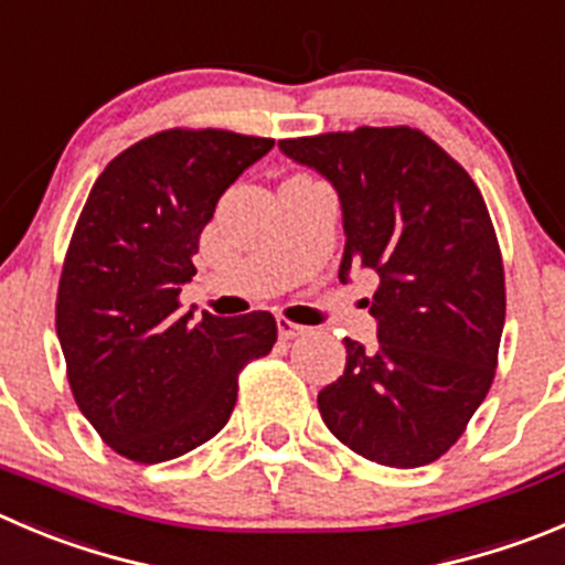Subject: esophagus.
I'll use <instances>...</instances> for the list:
<instances>
[{"label": "esophagus", "mask_w": 565, "mask_h": 565, "mask_svg": "<svg viewBox=\"0 0 565 565\" xmlns=\"http://www.w3.org/2000/svg\"><path fill=\"white\" fill-rule=\"evenodd\" d=\"M277 332H279V338H282V341H291V338L305 335V332H308V327L294 324V321H288V319H279L277 321Z\"/></svg>", "instance_id": "34e87169"}]
</instances>
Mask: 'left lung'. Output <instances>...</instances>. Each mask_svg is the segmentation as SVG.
<instances>
[{"instance_id": "left-lung-1", "label": "left lung", "mask_w": 565, "mask_h": 565, "mask_svg": "<svg viewBox=\"0 0 565 565\" xmlns=\"http://www.w3.org/2000/svg\"><path fill=\"white\" fill-rule=\"evenodd\" d=\"M341 202L338 279L374 271L377 343L343 338L347 369L319 394L341 444L416 469L463 435L491 388L504 327V271L491 216L466 174L411 127H360L277 143Z\"/></svg>"}]
</instances>
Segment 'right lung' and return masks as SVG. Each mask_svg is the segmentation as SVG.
Masks as SVG:
<instances>
[{"label": "right lung", "instance_id": "obj_1", "mask_svg": "<svg viewBox=\"0 0 565 565\" xmlns=\"http://www.w3.org/2000/svg\"><path fill=\"white\" fill-rule=\"evenodd\" d=\"M271 147L227 130L158 132L107 163L79 213L57 341L83 416L136 463L211 440L233 413L241 369L277 341L266 310L193 321L177 299L222 193Z\"/></svg>", "mask_w": 565, "mask_h": 565}]
</instances>
